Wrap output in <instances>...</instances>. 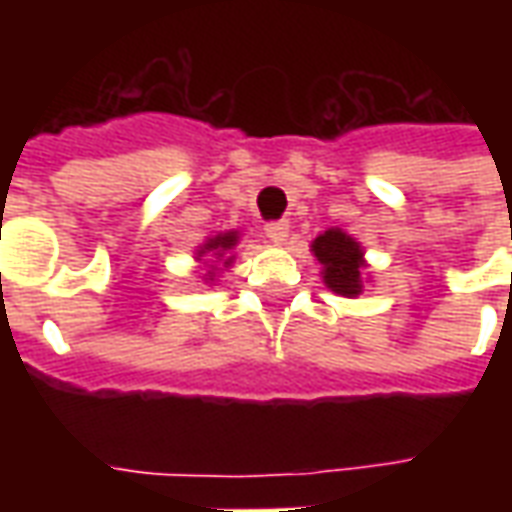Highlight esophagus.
I'll use <instances>...</instances> for the list:
<instances>
[{"instance_id":"34e87169","label":"esophagus","mask_w":512,"mask_h":512,"mask_svg":"<svg viewBox=\"0 0 512 512\" xmlns=\"http://www.w3.org/2000/svg\"><path fill=\"white\" fill-rule=\"evenodd\" d=\"M288 230H290V224L282 219V222H268L266 224V235L274 241V244H282L285 238H288Z\"/></svg>"}]
</instances>
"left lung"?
<instances>
[{"instance_id":"obj_1","label":"left lung","mask_w":512,"mask_h":512,"mask_svg":"<svg viewBox=\"0 0 512 512\" xmlns=\"http://www.w3.org/2000/svg\"><path fill=\"white\" fill-rule=\"evenodd\" d=\"M312 255L323 266V282L337 296L354 299L362 293V271H365V252L356 238L343 230H326L312 241Z\"/></svg>"}]
</instances>
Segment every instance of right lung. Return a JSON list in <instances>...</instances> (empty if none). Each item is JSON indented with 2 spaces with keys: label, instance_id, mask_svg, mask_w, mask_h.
Listing matches in <instances>:
<instances>
[{
  "label": "right lung",
  "instance_id": "obj_1",
  "mask_svg": "<svg viewBox=\"0 0 512 512\" xmlns=\"http://www.w3.org/2000/svg\"><path fill=\"white\" fill-rule=\"evenodd\" d=\"M235 244H238V233H233V230H230V233H219V235H213V238H208V241L197 249V255L200 257L211 255L216 257V260H222V257L227 255ZM230 263H233V257H227V260H224V268L230 266ZM208 277L213 279V271H208Z\"/></svg>",
  "mask_w": 512,
  "mask_h": 512
}]
</instances>
